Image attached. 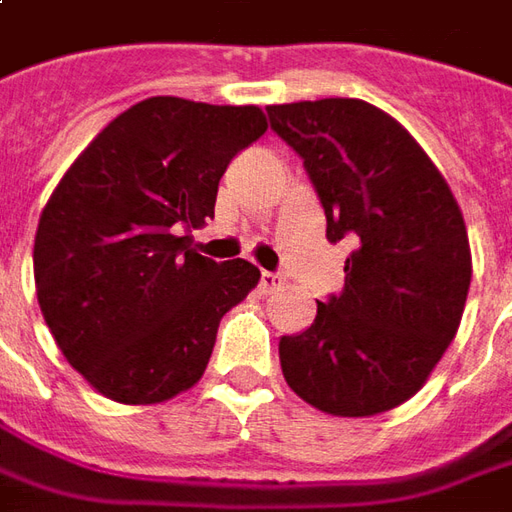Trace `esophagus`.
Segmentation results:
<instances>
[{
    "label": "esophagus",
    "mask_w": 512,
    "mask_h": 512,
    "mask_svg": "<svg viewBox=\"0 0 512 512\" xmlns=\"http://www.w3.org/2000/svg\"><path fill=\"white\" fill-rule=\"evenodd\" d=\"M278 287H284V276H281V273H267V270H264V273H262V290L273 292V290H278Z\"/></svg>",
    "instance_id": "esophagus-1"
}]
</instances>
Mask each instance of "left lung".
<instances>
[{
  "instance_id": "8db88e82",
  "label": "left lung",
  "mask_w": 512,
  "mask_h": 512,
  "mask_svg": "<svg viewBox=\"0 0 512 512\" xmlns=\"http://www.w3.org/2000/svg\"><path fill=\"white\" fill-rule=\"evenodd\" d=\"M270 125L315 183L326 236H354L345 287L315 323L281 337L292 393L337 418L410 401L454 340L471 287V245L449 183L382 108L329 97L267 105Z\"/></svg>"
}]
</instances>
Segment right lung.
Masks as SVG:
<instances>
[{
    "mask_svg": "<svg viewBox=\"0 0 512 512\" xmlns=\"http://www.w3.org/2000/svg\"><path fill=\"white\" fill-rule=\"evenodd\" d=\"M264 130L259 105L150 97L108 122L49 195L38 306L105 398L161 404L195 387L222 315L259 284V267L211 262L183 231L214 217L222 172Z\"/></svg>",
    "mask_w": 512,
    "mask_h": 512,
    "instance_id": "add662e5",
    "label": "right lung"
}]
</instances>
